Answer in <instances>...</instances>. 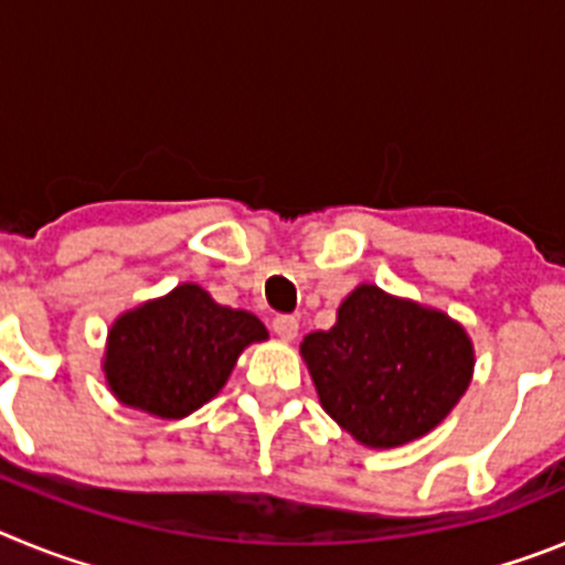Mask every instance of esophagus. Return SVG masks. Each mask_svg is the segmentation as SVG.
<instances>
[{
    "instance_id": "obj_1",
    "label": "esophagus",
    "mask_w": 565,
    "mask_h": 565,
    "mask_svg": "<svg viewBox=\"0 0 565 565\" xmlns=\"http://www.w3.org/2000/svg\"><path fill=\"white\" fill-rule=\"evenodd\" d=\"M271 328H274V333L282 339V342H294V339H297V333H299L297 317H288V313H279V317H274Z\"/></svg>"
}]
</instances>
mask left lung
I'll return each instance as SVG.
<instances>
[{"instance_id":"obj_1","label":"left lung","mask_w":565,"mask_h":565,"mask_svg":"<svg viewBox=\"0 0 565 565\" xmlns=\"http://www.w3.org/2000/svg\"><path fill=\"white\" fill-rule=\"evenodd\" d=\"M299 353L322 411L371 450L436 430L476 371L461 322L371 282L353 288L337 308V326L308 333Z\"/></svg>"}]
</instances>
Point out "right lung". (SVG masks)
Masks as SVG:
<instances>
[{"instance_id": "add662e5", "label": "right lung", "mask_w": 565, "mask_h": 565, "mask_svg": "<svg viewBox=\"0 0 565 565\" xmlns=\"http://www.w3.org/2000/svg\"><path fill=\"white\" fill-rule=\"evenodd\" d=\"M266 339L254 313L221 306L201 286L181 282L115 319L102 371L124 407L186 418L223 391L239 353Z\"/></svg>"}]
</instances>
